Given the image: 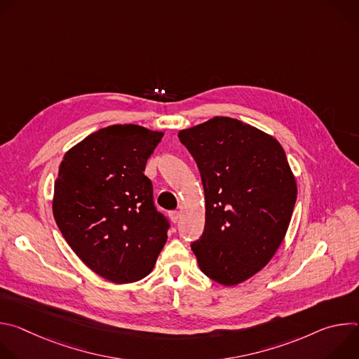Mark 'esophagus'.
<instances>
[{"label": "esophagus", "instance_id": "34e87169", "mask_svg": "<svg viewBox=\"0 0 359 359\" xmlns=\"http://www.w3.org/2000/svg\"><path fill=\"white\" fill-rule=\"evenodd\" d=\"M169 216H170V220H172L173 223H177V222H179V219H180V212H177V210L170 212V213H169Z\"/></svg>", "mask_w": 359, "mask_h": 359}]
</instances>
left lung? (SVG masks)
<instances>
[{
	"label": "left lung",
	"mask_w": 359,
	"mask_h": 359,
	"mask_svg": "<svg viewBox=\"0 0 359 359\" xmlns=\"http://www.w3.org/2000/svg\"><path fill=\"white\" fill-rule=\"evenodd\" d=\"M177 136L206 200L204 231L191 244L198 267L219 284H240L269 264L288 230L297 183L285 151L271 135L227 116Z\"/></svg>",
	"instance_id": "8db88e82"
}]
</instances>
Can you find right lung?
I'll return each instance as SVG.
<instances>
[{
	"instance_id": "right-lung-1",
	"label": "right lung",
	"mask_w": 359,
	"mask_h": 359,
	"mask_svg": "<svg viewBox=\"0 0 359 359\" xmlns=\"http://www.w3.org/2000/svg\"><path fill=\"white\" fill-rule=\"evenodd\" d=\"M163 132L139 125L99 129L71 147L54 187L55 222L93 273L116 284L144 278L168 240L146 162Z\"/></svg>"
}]
</instances>
